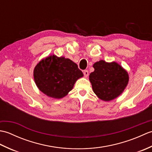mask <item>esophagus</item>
<instances>
[{
    "mask_svg": "<svg viewBox=\"0 0 152 152\" xmlns=\"http://www.w3.org/2000/svg\"><path fill=\"white\" fill-rule=\"evenodd\" d=\"M83 75H84V76H85V77H88V75H89V72H88V70H83Z\"/></svg>",
    "mask_w": 152,
    "mask_h": 152,
    "instance_id": "esophagus-1",
    "label": "esophagus"
}]
</instances>
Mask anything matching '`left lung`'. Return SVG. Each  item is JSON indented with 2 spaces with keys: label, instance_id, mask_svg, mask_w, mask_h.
Wrapping results in <instances>:
<instances>
[{
  "label": "left lung",
  "instance_id": "obj_1",
  "mask_svg": "<svg viewBox=\"0 0 152 152\" xmlns=\"http://www.w3.org/2000/svg\"><path fill=\"white\" fill-rule=\"evenodd\" d=\"M94 72L89 80L96 95L104 101L117 98L124 91L129 82V74L115 62L107 63L101 60L93 64Z\"/></svg>",
  "mask_w": 152,
  "mask_h": 152
}]
</instances>
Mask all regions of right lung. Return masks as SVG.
<instances>
[{"label":"right lung","instance_id":"1","mask_svg":"<svg viewBox=\"0 0 152 152\" xmlns=\"http://www.w3.org/2000/svg\"><path fill=\"white\" fill-rule=\"evenodd\" d=\"M33 75L40 91L50 97L61 99L72 89L76 80L83 74L72 61L53 55L37 64Z\"/></svg>","mask_w":152,"mask_h":152}]
</instances>
